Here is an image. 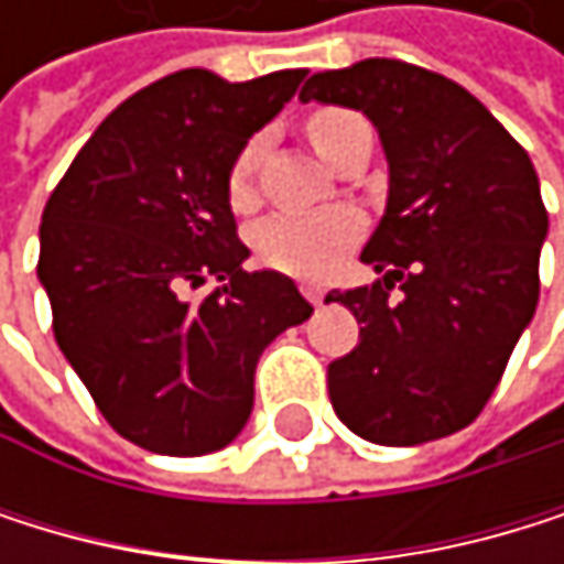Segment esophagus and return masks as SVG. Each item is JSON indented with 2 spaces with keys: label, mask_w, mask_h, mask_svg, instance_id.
Returning <instances> with one entry per match:
<instances>
[{
  "label": "esophagus",
  "mask_w": 564,
  "mask_h": 564,
  "mask_svg": "<svg viewBox=\"0 0 564 564\" xmlns=\"http://www.w3.org/2000/svg\"><path fill=\"white\" fill-rule=\"evenodd\" d=\"M301 294H304V297H307V301H311L314 307H317V304L324 301V291H321L317 284H311V280H301Z\"/></svg>",
  "instance_id": "34e87169"
}]
</instances>
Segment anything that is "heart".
Segmentation results:
<instances>
[{
	"mask_svg": "<svg viewBox=\"0 0 564 564\" xmlns=\"http://www.w3.org/2000/svg\"><path fill=\"white\" fill-rule=\"evenodd\" d=\"M361 124L355 111L345 107H317L307 115L304 131L321 159H335L345 134ZM263 159V138H250L229 165L226 175V199L232 209H253L257 203V172ZM361 236V223L355 213L332 209V213H311V216H273L257 226L253 250L260 263L270 270H284L297 276H321L328 273Z\"/></svg>",
	"mask_w": 564,
	"mask_h": 564,
	"instance_id": "1",
	"label": "heart"
}]
</instances>
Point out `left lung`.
Returning <instances> with one entry per match:
<instances>
[{"instance_id": "left-lung-1", "label": "left lung", "mask_w": 564, "mask_h": 564, "mask_svg": "<svg viewBox=\"0 0 564 564\" xmlns=\"http://www.w3.org/2000/svg\"><path fill=\"white\" fill-rule=\"evenodd\" d=\"M301 100L355 107L389 159V206L361 250L382 280L324 297L361 324L328 365L335 413L382 446L457 433L480 416L538 304L549 213L528 151L470 90L405 59L314 74Z\"/></svg>"}]
</instances>
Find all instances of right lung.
Returning a JSON list of instances; mask_svg holds the SVG:
<instances>
[{
  "mask_svg": "<svg viewBox=\"0 0 564 564\" xmlns=\"http://www.w3.org/2000/svg\"><path fill=\"white\" fill-rule=\"evenodd\" d=\"M307 70L229 84L178 70L100 121L53 188L36 273L53 335L100 416L141 449H223L253 409L263 348L311 317L294 280L243 273L226 175ZM206 279L224 288L196 299Z\"/></svg>",
  "mask_w": 564,
  "mask_h": 564,
  "instance_id": "obj_1",
  "label": "right lung"
}]
</instances>
